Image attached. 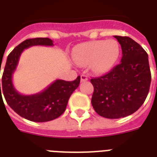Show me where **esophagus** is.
<instances>
[{"instance_id": "obj_1", "label": "esophagus", "mask_w": 157, "mask_h": 157, "mask_svg": "<svg viewBox=\"0 0 157 157\" xmlns=\"http://www.w3.org/2000/svg\"><path fill=\"white\" fill-rule=\"evenodd\" d=\"M88 80V78L86 75H81V82H86Z\"/></svg>"}]
</instances>
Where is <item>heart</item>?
I'll use <instances>...</instances> for the list:
<instances>
[{"mask_svg":"<svg viewBox=\"0 0 157 157\" xmlns=\"http://www.w3.org/2000/svg\"><path fill=\"white\" fill-rule=\"evenodd\" d=\"M120 54V48L116 40H96L75 47L72 58L79 66H89L94 75H103L115 67Z\"/></svg>","mask_w":157,"mask_h":157,"instance_id":"heart-1","label":"heart"}]
</instances>
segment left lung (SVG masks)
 Instances as JSON below:
<instances>
[{
    "instance_id": "left-lung-1",
    "label": "left lung",
    "mask_w": 157,
    "mask_h": 157,
    "mask_svg": "<svg viewBox=\"0 0 157 157\" xmlns=\"http://www.w3.org/2000/svg\"><path fill=\"white\" fill-rule=\"evenodd\" d=\"M122 48L121 63L109 73L90 79L94 86L91 104L99 116L107 119L126 117L145 101L151 83L148 56L129 37L114 36Z\"/></svg>"
}]
</instances>
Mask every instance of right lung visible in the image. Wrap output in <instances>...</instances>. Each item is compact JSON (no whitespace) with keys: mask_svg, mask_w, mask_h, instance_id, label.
Listing matches in <instances>:
<instances>
[{"mask_svg":"<svg viewBox=\"0 0 157 157\" xmlns=\"http://www.w3.org/2000/svg\"><path fill=\"white\" fill-rule=\"evenodd\" d=\"M53 46L48 37L27 39L19 44L9 54L2 75V92L12 109L21 117L33 122H47L59 117L66 110L71 94L80 83V76L75 81L57 79L41 92L22 94L15 89L13 75L17 69L21 54L31 46ZM1 69V68H0ZM0 91L1 83H0Z\"/></svg>","mask_w":157,"mask_h":157,"instance_id":"add662e5","label":"right lung"}]
</instances>
